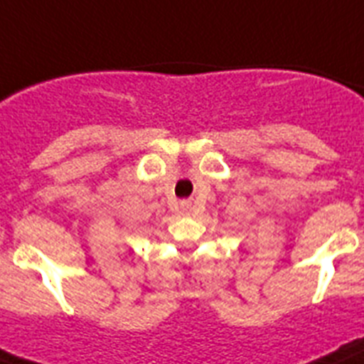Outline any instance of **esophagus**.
Instances as JSON below:
<instances>
[{
  "label": "esophagus",
  "instance_id": "1",
  "mask_svg": "<svg viewBox=\"0 0 364 364\" xmlns=\"http://www.w3.org/2000/svg\"><path fill=\"white\" fill-rule=\"evenodd\" d=\"M181 208L185 212H188V210H192V203H188V201H183L181 203Z\"/></svg>",
  "mask_w": 364,
  "mask_h": 364
}]
</instances>
